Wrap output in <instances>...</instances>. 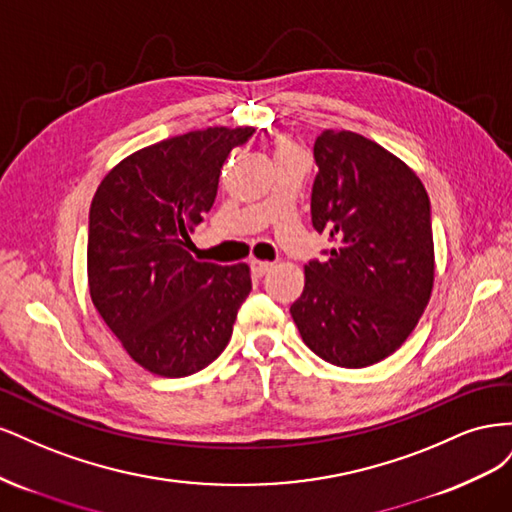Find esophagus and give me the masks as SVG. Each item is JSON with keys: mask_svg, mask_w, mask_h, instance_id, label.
I'll return each instance as SVG.
<instances>
[{"mask_svg": "<svg viewBox=\"0 0 512 512\" xmlns=\"http://www.w3.org/2000/svg\"><path fill=\"white\" fill-rule=\"evenodd\" d=\"M252 273L254 277H262L267 275L271 269H273V262H267V260H252Z\"/></svg>", "mask_w": 512, "mask_h": 512, "instance_id": "34e87169", "label": "esophagus"}]
</instances>
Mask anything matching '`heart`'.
<instances>
[{
    "label": "heart",
    "mask_w": 512,
    "mask_h": 512,
    "mask_svg": "<svg viewBox=\"0 0 512 512\" xmlns=\"http://www.w3.org/2000/svg\"><path fill=\"white\" fill-rule=\"evenodd\" d=\"M290 151H299V149H297V145H294V143L286 141V138H284V141L277 143V149H275L277 156H280V153H290Z\"/></svg>",
    "instance_id": "obj_1"
}]
</instances>
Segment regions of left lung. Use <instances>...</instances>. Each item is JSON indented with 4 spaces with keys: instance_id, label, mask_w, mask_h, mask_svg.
<instances>
[{
    "instance_id": "1",
    "label": "left lung",
    "mask_w": 512,
    "mask_h": 512,
    "mask_svg": "<svg viewBox=\"0 0 512 512\" xmlns=\"http://www.w3.org/2000/svg\"><path fill=\"white\" fill-rule=\"evenodd\" d=\"M314 160L312 224L333 247L305 265L290 314L320 359L359 369L404 344L429 303V196L406 162L356 132L324 130Z\"/></svg>"
}]
</instances>
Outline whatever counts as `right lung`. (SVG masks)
<instances>
[{
	"mask_svg": "<svg viewBox=\"0 0 512 512\" xmlns=\"http://www.w3.org/2000/svg\"><path fill=\"white\" fill-rule=\"evenodd\" d=\"M254 128H207L121 160L89 209V294L151 374L183 378L218 359L252 290L250 267L194 260L190 232L218 194L222 164Z\"/></svg>",
	"mask_w": 512,
	"mask_h": 512,
	"instance_id": "add662e5",
	"label": "right lung"
}]
</instances>
